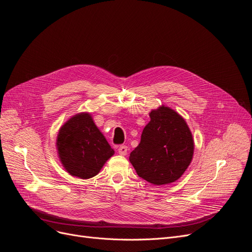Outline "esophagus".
<instances>
[{"label": "esophagus", "instance_id": "34e87169", "mask_svg": "<svg viewBox=\"0 0 252 252\" xmlns=\"http://www.w3.org/2000/svg\"><path fill=\"white\" fill-rule=\"evenodd\" d=\"M126 152H127V146H126V145H120V146L118 147V153H119L120 156H126Z\"/></svg>", "mask_w": 252, "mask_h": 252}]
</instances>
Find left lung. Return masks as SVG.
Wrapping results in <instances>:
<instances>
[{"label": "left lung", "instance_id": "1", "mask_svg": "<svg viewBox=\"0 0 252 252\" xmlns=\"http://www.w3.org/2000/svg\"><path fill=\"white\" fill-rule=\"evenodd\" d=\"M139 145L129 161L138 176L151 184L163 185L178 180L190 165L194 142L184 118L165 105L149 113Z\"/></svg>", "mask_w": 252, "mask_h": 252}]
</instances>
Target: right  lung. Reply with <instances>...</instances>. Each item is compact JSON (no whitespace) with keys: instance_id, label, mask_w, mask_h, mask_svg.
<instances>
[{"instance_id":"1","label":"right lung","mask_w":252,"mask_h":252,"mask_svg":"<svg viewBox=\"0 0 252 252\" xmlns=\"http://www.w3.org/2000/svg\"><path fill=\"white\" fill-rule=\"evenodd\" d=\"M58 156L71 176L89 179L99 174L114 150L89 112L75 114L60 128Z\"/></svg>"}]
</instances>
